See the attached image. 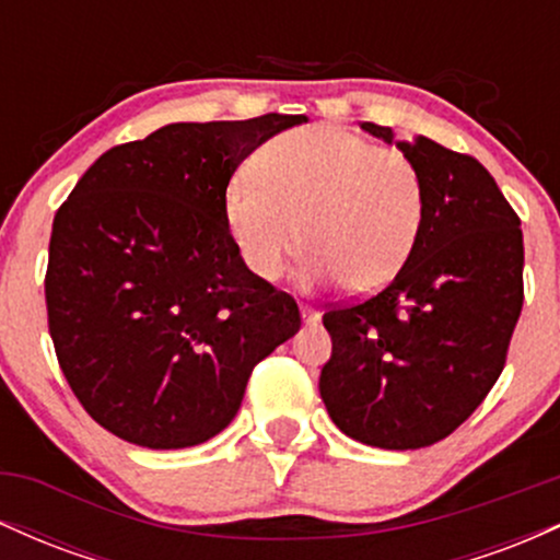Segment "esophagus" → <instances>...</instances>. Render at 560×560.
<instances>
[{
    "label": "esophagus",
    "mask_w": 560,
    "mask_h": 560,
    "mask_svg": "<svg viewBox=\"0 0 560 560\" xmlns=\"http://www.w3.org/2000/svg\"><path fill=\"white\" fill-rule=\"evenodd\" d=\"M300 313H302V318H305V324H316V320L320 318V313L313 305H307V302H302Z\"/></svg>",
    "instance_id": "esophagus-1"
}]
</instances>
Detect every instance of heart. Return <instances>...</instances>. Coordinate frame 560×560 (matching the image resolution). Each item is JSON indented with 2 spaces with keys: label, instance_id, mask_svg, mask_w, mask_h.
Segmentation results:
<instances>
[{
  "label": "heart",
  "instance_id": "obj_1",
  "mask_svg": "<svg viewBox=\"0 0 560 560\" xmlns=\"http://www.w3.org/2000/svg\"><path fill=\"white\" fill-rule=\"evenodd\" d=\"M423 182L402 150L339 126L268 139L253 173L223 191V221L247 271L279 281L302 244V284L374 292L395 279L419 240Z\"/></svg>",
  "mask_w": 560,
  "mask_h": 560
}]
</instances>
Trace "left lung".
I'll use <instances>...</instances> for the list:
<instances>
[{"label":"left lung","mask_w":560,"mask_h":560,"mask_svg":"<svg viewBox=\"0 0 560 560\" xmlns=\"http://www.w3.org/2000/svg\"><path fill=\"white\" fill-rule=\"evenodd\" d=\"M392 141V128L363 124ZM423 182L408 260L382 292L331 305V358L318 389L352 440L419 450L479 408L508 358L524 305V236L490 171L427 137L397 141Z\"/></svg>","instance_id":"left-lung-1"}]
</instances>
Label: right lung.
<instances>
[{"instance_id":"obj_1","label":"right lung","mask_w":560,"mask_h":560,"mask_svg":"<svg viewBox=\"0 0 560 560\" xmlns=\"http://www.w3.org/2000/svg\"><path fill=\"white\" fill-rule=\"evenodd\" d=\"M302 120L163 126L107 150L60 205L49 334L70 389L107 432L150 450L210 440L255 365L300 329L294 298L236 253L223 191L255 147Z\"/></svg>"}]
</instances>
